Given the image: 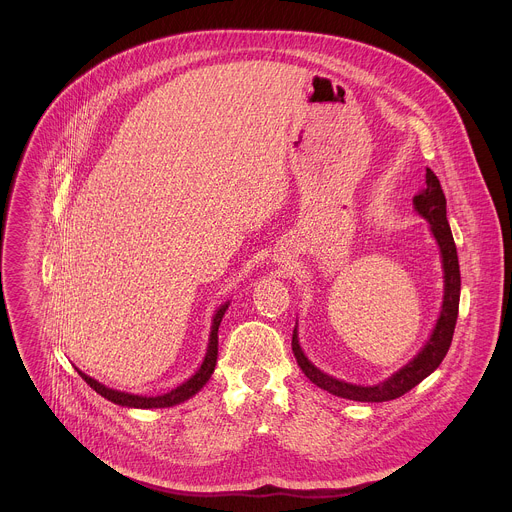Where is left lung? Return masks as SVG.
Here are the masks:
<instances>
[{"instance_id":"obj_1","label":"left lung","mask_w":512,"mask_h":512,"mask_svg":"<svg viewBox=\"0 0 512 512\" xmlns=\"http://www.w3.org/2000/svg\"><path fill=\"white\" fill-rule=\"evenodd\" d=\"M413 204H415V210L429 223V229L437 245H440V253H442L444 302H442L440 318H437V324L429 340L425 342V346L419 350V354L413 360H409L403 369L391 375L387 381L373 387L338 381L322 373L318 367H314L300 346L298 326H296L294 336H291V350H294L300 369L314 385H318L320 389L336 397L364 401V403H383V401L397 399L407 391H411L415 385H419L425 377H429L437 367H440L444 356L450 350L456 320H458V306H460V263H458V251L452 237V229L448 225V216H446V196L440 180H437V176L429 168L425 172V188L413 198Z\"/></svg>"}]
</instances>
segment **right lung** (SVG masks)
<instances>
[{
  "label": "right lung",
  "mask_w": 512,
  "mask_h": 512,
  "mask_svg": "<svg viewBox=\"0 0 512 512\" xmlns=\"http://www.w3.org/2000/svg\"><path fill=\"white\" fill-rule=\"evenodd\" d=\"M231 302H225L221 308L216 310V314L212 316V326H210V338H208V348L204 354V360L200 364V369L180 387L172 389L170 393L158 395V397H141V395H131V393H123V391H115L109 389L105 385H101L99 381L91 379L89 375H85L83 371H79V375L87 381V385H91V389H95L101 397H105L107 401L121 405V407H135V409H160V407H172L178 403H184L186 399H190L192 395H196L210 379V375L214 373L216 367V356H218V326L223 322V316L227 312Z\"/></svg>",
  "instance_id": "obj_1"
}]
</instances>
